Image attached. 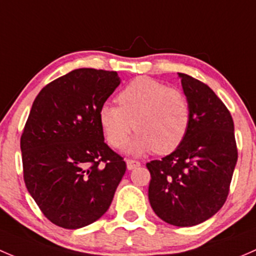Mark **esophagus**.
I'll list each match as a JSON object with an SVG mask.
<instances>
[{
	"label": "esophagus",
	"instance_id": "1",
	"mask_svg": "<svg viewBox=\"0 0 256 256\" xmlns=\"http://www.w3.org/2000/svg\"><path fill=\"white\" fill-rule=\"evenodd\" d=\"M126 162H127V168H128V170H133V168L140 166V162H139L138 160L127 159V160H126Z\"/></svg>",
	"mask_w": 256,
	"mask_h": 256
}]
</instances>
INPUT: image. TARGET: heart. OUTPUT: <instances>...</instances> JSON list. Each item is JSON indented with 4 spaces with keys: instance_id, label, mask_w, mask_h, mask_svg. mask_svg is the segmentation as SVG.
Instances as JSON below:
<instances>
[{
    "instance_id": "obj_1",
    "label": "heart",
    "mask_w": 256,
    "mask_h": 256,
    "mask_svg": "<svg viewBox=\"0 0 256 256\" xmlns=\"http://www.w3.org/2000/svg\"><path fill=\"white\" fill-rule=\"evenodd\" d=\"M118 106L104 104L100 122L113 148H122L132 130L138 132L126 148L140 155L154 150L168 154L185 139L191 120V107L180 90L168 88L149 78L128 84L117 97Z\"/></svg>"
}]
</instances>
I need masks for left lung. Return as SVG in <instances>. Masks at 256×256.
Masks as SVG:
<instances>
[{
	"instance_id": "left-lung-1",
	"label": "left lung",
	"mask_w": 256,
	"mask_h": 256,
	"mask_svg": "<svg viewBox=\"0 0 256 256\" xmlns=\"http://www.w3.org/2000/svg\"><path fill=\"white\" fill-rule=\"evenodd\" d=\"M191 107L182 143L162 160L148 162L150 206L164 222L192 226L224 204L238 160L230 112L206 84L178 72Z\"/></svg>"
}]
</instances>
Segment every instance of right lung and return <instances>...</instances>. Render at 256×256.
<instances>
[{
    "label": "right lung",
    "instance_id": "right-lung-1",
    "mask_svg": "<svg viewBox=\"0 0 256 256\" xmlns=\"http://www.w3.org/2000/svg\"><path fill=\"white\" fill-rule=\"evenodd\" d=\"M116 71L76 69L42 88L20 136L28 192L54 224L78 229L107 212L126 162L104 143L100 110Z\"/></svg>",
    "mask_w": 256,
    "mask_h": 256
}]
</instances>
